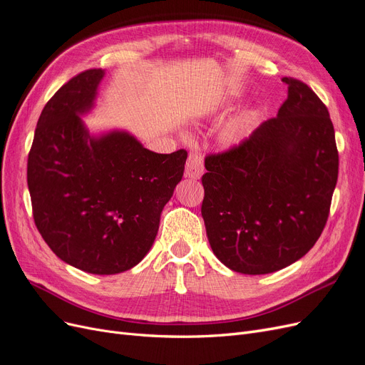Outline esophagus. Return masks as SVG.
I'll return each mask as SVG.
<instances>
[{"instance_id": "1", "label": "esophagus", "mask_w": 365, "mask_h": 365, "mask_svg": "<svg viewBox=\"0 0 365 365\" xmlns=\"http://www.w3.org/2000/svg\"><path fill=\"white\" fill-rule=\"evenodd\" d=\"M204 172L202 155L200 152H190L189 160L185 163V176L192 180H200Z\"/></svg>"}]
</instances>
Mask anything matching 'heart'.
Masks as SVG:
<instances>
[{"label":"heart","instance_id":"obj_1","mask_svg":"<svg viewBox=\"0 0 365 365\" xmlns=\"http://www.w3.org/2000/svg\"><path fill=\"white\" fill-rule=\"evenodd\" d=\"M252 121V117L251 115H242L236 120L231 121V123L224 129L222 132V140L225 143H236L239 141L242 137L245 135V132L248 130L250 125Z\"/></svg>","mask_w":365,"mask_h":365}]
</instances>
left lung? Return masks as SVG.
Segmentation results:
<instances>
[{"label":"left lung","mask_w":365,"mask_h":365,"mask_svg":"<svg viewBox=\"0 0 365 365\" xmlns=\"http://www.w3.org/2000/svg\"><path fill=\"white\" fill-rule=\"evenodd\" d=\"M288 98L237 146L205 157L201 213L215 256L242 274H269L302 259L322 236L338 180L326 105L283 77Z\"/></svg>","instance_id":"1"}]
</instances>
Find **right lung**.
I'll use <instances>...</instances> for the list:
<instances>
[{"label":"right lung","mask_w":365,"mask_h":365,"mask_svg":"<svg viewBox=\"0 0 365 365\" xmlns=\"http://www.w3.org/2000/svg\"><path fill=\"white\" fill-rule=\"evenodd\" d=\"M105 71H82L43 106L27 161L33 219L71 267L109 275L134 268L157 237L187 152L155 153L123 130L91 137L90 111Z\"/></svg>","instance_id":"obj_1"}]
</instances>
